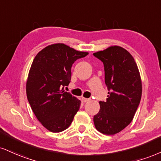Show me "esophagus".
Listing matches in <instances>:
<instances>
[{"mask_svg": "<svg viewBox=\"0 0 161 161\" xmlns=\"http://www.w3.org/2000/svg\"><path fill=\"white\" fill-rule=\"evenodd\" d=\"M82 101L84 102V103H86V102L89 101V99H88V98H85V97H82Z\"/></svg>", "mask_w": 161, "mask_h": 161, "instance_id": "1", "label": "esophagus"}]
</instances>
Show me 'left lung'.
Masks as SVG:
<instances>
[{"label":"left lung","mask_w":161,"mask_h":161,"mask_svg":"<svg viewBox=\"0 0 161 161\" xmlns=\"http://www.w3.org/2000/svg\"><path fill=\"white\" fill-rule=\"evenodd\" d=\"M104 66L107 87L106 101H100V111L94 116L96 129L114 135L132 121L142 97L140 74L133 56L120 46H110L93 54Z\"/></svg>","instance_id":"1"}]
</instances>
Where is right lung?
Returning a JSON list of instances; mask_svg holds the SVG:
<instances>
[{
	"label": "right lung",
	"instance_id": "add662e5",
	"mask_svg": "<svg viewBox=\"0 0 161 161\" xmlns=\"http://www.w3.org/2000/svg\"><path fill=\"white\" fill-rule=\"evenodd\" d=\"M63 43L46 46L31 67L26 84L27 97L38 121L53 133L68 128L81 101L64 91L71 80V67L88 55Z\"/></svg>",
	"mask_w": 161,
	"mask_h": 161
}]
</instances>
